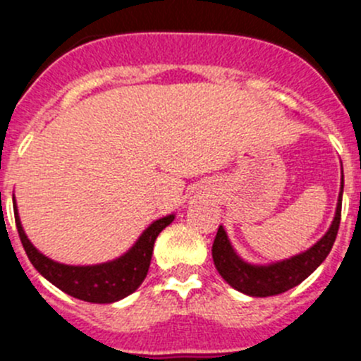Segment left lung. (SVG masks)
<instances>
[{
    "instance_id": "8db88e82",
    "label": "left lung",
    "mask_w": 361,
    "mask_h": 361,
    "mask_svg": "<svg viewBox=\"0 0 361 361\" xmlns=\"http://www.w3.org/2000/svg\"><path fill=\"white\" fill-rule=\"evenodd\" d=\"M342 190H344V174L341 176L336 214L329 231L311 248L285 260L271 262V264H251L243 260L232 246L225 228L220 225L211 250L216 271L232 288L250 297H271V295L288 292L293 286L300 285L325 262L336 243L338 224H341Z\"/></svg>"
}]
</instances>
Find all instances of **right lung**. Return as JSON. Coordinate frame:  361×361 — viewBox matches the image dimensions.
Returning <instances> with one entry per match:
<instances>
[{
	"instance_id": "obj_1",
	"label": "right lung",
	"mask_w": 361,
	"mask_h": 361,
	"mask_svg": "<svg viewBox=\"0 0 361 361\" xmlns=\"http://www.w3.org/2000/svg\"><path fill=\"white\" fill-rule=\"evenodd\" d=\"M13 213H16L19 238L36 271L64 293L92 304H111L140 288L150 267L155 239L174 220V214H167L152 221L137 238V241L118 258L94 265H68L52 260L35 248L20 224L16 201H13Z\"/></svg>"
}]
</instances>
